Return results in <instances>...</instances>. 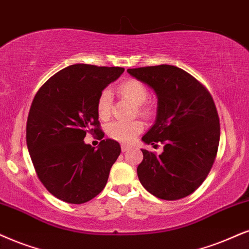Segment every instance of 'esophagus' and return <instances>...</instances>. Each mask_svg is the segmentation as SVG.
<instances>
[{"mask_svg": "<svg viewBox=\"0 0 249 249\" xmlns=\"http://www.w3.org/2000/svg\"><path fill=\"white\" fill-rule=\"evenodd\" d=\"M128 149H130V146H128V144H125V143L122 144V152H127Z\"/></svg>", "mask_w": 249, "mask_h": 249, "instance_id": "obj_1", "label": "esophagus"}]
</instances>
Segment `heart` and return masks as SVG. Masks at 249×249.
Segmentation results:
<instances>
[{"instance_id": "heart-1", "label": "heart", "mask_w": 249, "mask_h": 249, "mask_svg": "<svg viewBox=\"0 0 249 249\" xmlns=\"http://www.w3.org/2000/svg\"><path fill=\"white\" fill-rule=\"evenodd\" d=\"M118 92L125 99L130 100L133 105L138 106V111L143 116L150 114V109L143 103L148 100V89L146 86L137 79H128L123 81L118 86ZM112 97L109 89H103L100 93L96 101V111L99 118L106 121L111 115ZM143 124L140 121L133 122H112L107 126V134L111 139L130 142L142 131Z\"/></svg>"}]
</instances>
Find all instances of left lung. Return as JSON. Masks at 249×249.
Listing matches in <instances>:
<instances>
[{
	"instance_id": "left-lung-1",
	"label": "left lung",
	"mask_w": 249,
	"mask_h": 249,
	"mask_svg": "<svg viewBox=\"0 0 249 249\" xmlns=\"http://www.w3.org/2000/svg\"><path fill=\"white\" fill-rule=\"evenodd\" d=\"M127 72L157 96L155 124L142 141L164 144L161 155L141 149L139 180L159 199H182L202 184L216 159L221 128L213 97L194 77L174 65L127 69Z\"/></svg>"
}]
</instances>
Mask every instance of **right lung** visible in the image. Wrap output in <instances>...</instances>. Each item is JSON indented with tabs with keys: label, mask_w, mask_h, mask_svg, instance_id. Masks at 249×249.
<instances>
[{
	"label": "right lung",
	"mask_w": 249,
	"mask_h": 249,
	"mask_svg": "<svg viewBox=\"0 0 249 249\" xmlns=\"http://www.w3.org/2000/svg\"><path fill=\"white\" fill-rule=\"evenodd\" d=\"M123 72V68L73 64L36 94L26 125L28 153L43 186L64 202L80 204L95 197L121 154L117 141L105 139L95 149L84 138L103 134L97 97Z\"/></svg>",
	"instance_id": "right-lung-1"
}]
</instances>
